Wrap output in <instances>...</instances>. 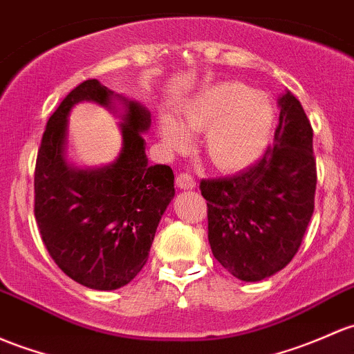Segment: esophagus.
Returning a JSON list of instances; mask_svg holds the SVG:
<instances>
[{
    "label": "esophagus",
    "instance_id": "34e87169",
    "mask_svg": "<svg viewBox=\"0 0 354 354\" xmlns=\"http://www.w3.org/2000/svg\"><path fill=\"white\" fill-rule=\"evenodd\" d=\"M195 180H193L192 174L188 173H180L176 176V187L181 188V189H192L195 188Z\"/></svg>",
    "mask_w": 354,
    "mask_h": 354
}]
</instances>
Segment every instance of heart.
I'll return each instance as SVG.
<instances>
[{
    "mask_svg": "<svg viewBox=\"0 0 354 354\" xmlns=\"http://www.w3.org/2000/svg\"><path fill=\"white\" fill-rule=\"evenodd\" d=\"M274 109L268 95L249 91L234 81L214 84L193 96L180 109V124L169 115L159 118L162 140L173 149L187 144L185 130H205L207 158L222 171L251 166L271 139Z\"/></svg>",
    "mask_w": 354,
    "mask_h": 354,
    "instance_id": "1",
    "label": "heart"
}]
</instances>
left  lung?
Instances as JSON below:
<instances>
[{
	"mask_svg": "<svg viewBox=\"0 0 354 354\" xmlns=\"http://www.w3.org/2000/svg\"><path fill=\"white\" fill-rule=\"evenodd\" d=\"M278 105L273 144L254 165L234 176L200 181L212 252L243 281H259L283 270L314 214V130L292 93L286 91Z\"/></svg>",
	"mask_w": 354,
	"mask_h": 354,
	"instance_id": "obj_1",
	"label": "left lung"
}]
</instances>
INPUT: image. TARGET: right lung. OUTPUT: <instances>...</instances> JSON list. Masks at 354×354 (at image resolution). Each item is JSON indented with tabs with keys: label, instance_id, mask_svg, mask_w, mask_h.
<instances>
[{
	"label": "right lung",
	"instance_id": "obj_1",
	"mask_svg": "<svg viewBox=\"0 0 354 354\" xmlns=\"http://www.w3.org/2000/svg\"><path fill=\"white\" fill-rule=\"evenodd\" d=\"M113 93L96 80L77 84L50 115L33 176V214L54 263L77 283L115 290L130 283L147 263L152 239L174 196V174L147 165L142 132L151 113L125 102L124 147L113 165L81 171L66 165L69 110L83 100L110 105Z\"/></svg>",
	"mask_w": 354,
	"mask_h": 354
}]
</instances>
